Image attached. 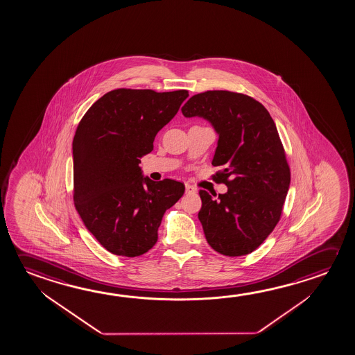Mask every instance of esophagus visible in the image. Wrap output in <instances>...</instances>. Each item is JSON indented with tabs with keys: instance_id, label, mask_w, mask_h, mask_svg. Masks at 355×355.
<instances>
[{
	"instance_id": "esophagus-1",
	"label": "esophagus",
	"mask_w": 355,
	"mask_h": 355,
	"mask_svg": "<svg viewBox=\"0 0 355 355\" xmlns=\"http://www.w3.org/2000/svg\"><path fill=\"white\" fill-rule=\"evenodd\" d=\"M197 192V189L194 188V187L191 186V184H186V193H196Z\"/></svg>"
}]
</instances>
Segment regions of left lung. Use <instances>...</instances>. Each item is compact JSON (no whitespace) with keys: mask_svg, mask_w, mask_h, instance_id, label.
<instances>
[{"mask_svg":"<svg viewBox=\"0 0 355 355\" xmlns=\"http://www.w3.org/2000/svg\"><path fill=\"white\" fill-rule=\"evenodd\" d=\"M184 117H202L219 136L211 164L227 192L200 191L198 218L208 244L221 255L250 254L279 223L290 188V168L272 117L244 94H197L182 107Z\"/></svg>","mask_w":355,"mask_h":355,"instance_id":"1","label":"left lung"}]
</instances>
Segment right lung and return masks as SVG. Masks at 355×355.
Listing matches in <instances>:
<instances>
[{
	"mask_svg": "<svg viewBox=\"0 0 355 355\" xmlns=\"http://www.w3.org/2000/svg\"><path fill=\"white\" fill-rule=\"evenodd\" d=\"M189 96L187 90L116 89L87 111L73 140L74 203L85 227L111 254L135 257L157 241L166 210L184 193L173 180L144 177L141 158Z\"/></svg>",
	"mask_w": 355,
	"mask_h": 355,
	"instance_id": "right-lung-1",
	"label": "right lung"
}]
</instances>
